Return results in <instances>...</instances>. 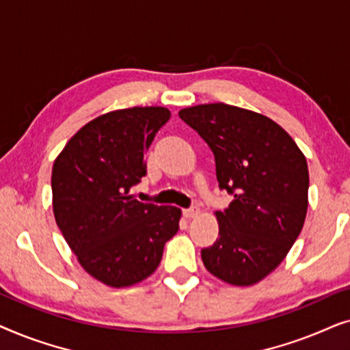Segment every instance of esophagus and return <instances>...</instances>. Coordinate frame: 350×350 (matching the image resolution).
<instances>
[{
	"mask_svg": "<svg viewBox=\"0 0 350 350\" xmlns=\"http://www.w3.org/2000/svg\"><path fill=\"white\" fill-rule=\"evenodd\" d=\"M200 210L198 207H191V208H186L183 210V215L186 218H196L199 215Z\"/></svg>",
	"mask_w": 350,
	"mask_h": 350,
	"instance_id": "esophagus-1",
	"label": "esophagus"
}]
</instances>
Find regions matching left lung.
I'll return each mask as SVG.
<instances>
[{
	"mask_svg": "<svg viewBox=\"0 0 350 350\" xmlns=\"http://www.w3.org/2000/svg\"><path fill=\"white\" fill-rule=\"evenodd\" d=\"M178 114L207 142L219 188L234 196L224 212H215L219 237L200 252L205 269L226 284L255 285L284 261L303 229V151L279 124L250 109L207 103Z\"/></svg>",
	"mask_w": 350,
	"mask_h": 350,
	"instance_id": "1",
	"label": "left lung"
}]
</instances>
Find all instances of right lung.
<instances>
[{
	"label": "right lung",
	"mask_w": 350,
	"mask_h": 350,
	"mask_svg": "<svg viewBox=\"0 0 350 350\" xmlns=\"http://www.w3.org/2000/svg\"><path fill=\"white\" fill-rule=\"evenodd\" d=\"M169 119L164 107L105 113L81 127L54 161L57 226L83 269L108 286L148 279L180 228L178 207L143 204L131 194L146 174L148 148Z\"/></svg>",
	"instance_id": "obj_1"
}]
</instances>
